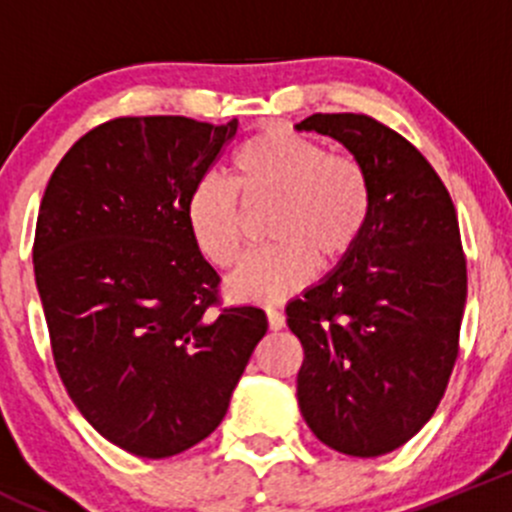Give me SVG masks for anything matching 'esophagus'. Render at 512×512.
I'll use <instances>...</instances> for the list:
<instances>
[{
	"mask_svg": "<svg viewBox=\"0 0 512 512\" xmlns=\"http://www.w3.org/2000/svg\"><path fill=\"white\" fill-rule=\"evenodd\" d=\"M267 322H270L272 332H280V329L285 327V314L275 307H267Z\"/></svg>",
	"mask_w": 512,
	"mask_h": 512,
	"instance_id": "esophagus-1",
	"label": "esophagus"
}]
</instances>
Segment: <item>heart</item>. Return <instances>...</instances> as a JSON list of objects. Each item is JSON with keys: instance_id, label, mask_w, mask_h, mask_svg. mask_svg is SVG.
<instances>
[{"instance_id": "obj_1", "label": "heart", "mask_w": 512, "mask_h": 512, "mask_svg": "<svg viewBox=\"0 0 512 512\" xmlns=\"http://www.w3.org/2000/svg\"><path fill=\"white\" fill-rule=\"evenodd\" d=\"M240 202L247 210L272 203L267 240L275 245L247 257L227 292L237 302L272 304L307 287L319 257L337 265L352 255L371 218V180L359 158L329 153L317 138L282 126L255 133L232 156V188L203 175L185 200L190 237L220 270L245 247Z\"/></svg>"}]
</instances>
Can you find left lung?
I'll return each mask as SVG.
<instances>
[{
  "instance_id": "1",
  "label": "left lung",
  "mask_w": 512,
  "mask_h": 512,
  "mask_svg": "<svg viewBox=\"0 0 512 512\" xmlns=\"http://www.w3.org/2000/svg\"><path fill=\"white\" fill-rule=\"evenodd\" d=\"M297 131L339 141L371 180L359 245L287 304L304 349L299 411L324 446L384 456L433 416L456 364L468 292L456 208L431 163L376 118L314 113Z\"/></svg>"
}]
</instances>
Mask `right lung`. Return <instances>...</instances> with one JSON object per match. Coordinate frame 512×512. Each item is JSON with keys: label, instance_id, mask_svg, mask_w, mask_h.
I'll use <instances>...</instances> for the list:
<instances>
[{"label": "right lung", "instance_id": "1", "mask_svg": "<svg viewBox=\"0 0 512 512\" xmlns=\"http://www.w3.org/2000/svg\"><path fill=\"white\" fill-rule=\"evenodd\" d=\"M237 133L185 116H126L69 148L39 205L34 277L56 369L106 441L141 458L220 426L267 317L218 307L220 277L185 200Z\"/></svg>", "mask_w": 512, "mask_h": 512}]
</instances>
